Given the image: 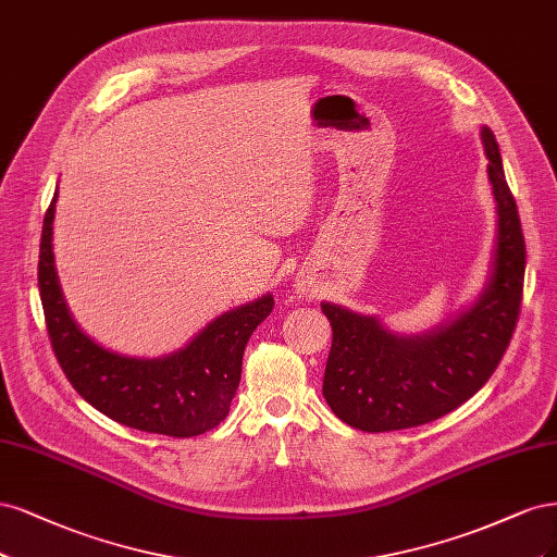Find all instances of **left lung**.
I'll use <instances>...</instances> for the list:
<instances>
[{
	"instance_id": "left-lung-1",
	"label": "left lung",
	"mask_w": 557,
	"mask_h": 557,
	"mask_svg": "<svg viewBox=\"0 0 557 557\" xmlns=\"http://www.w3.org/2000/svg\"><path fill=\"white\" fill-rule=\"evenodd\" d=\"M495 196V240L486 284L468 308L419 335L388 331L380 319L321 302L333 329L324 398L333 414L363 433L435 421L491 380L516 329L525 277V240L502 169L499 146L481 127Z\"/></svg>"
}]
</instances>
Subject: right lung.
Here are the masks:
<instances>
[{
	"mask_svg": "<svg viewBox=\"0 0 557 557\" xmlns=\"http://www.w3.org/2000/svg\"><path fill=\"white\" fill-rule=\"evenodd\" d=\"M55 203L58 191L41 231L39 294L52 351L71 386L101 414L143 433L194 437L220 425L240 384L247 339L273 312V296L263 294L220 314L166 356L138 358L106 349L76 324L64 300L52 255Z\"/></svg>",
	"mask_w": 557,
	"mask_h": 557,
	"instance_id": "1",
	"label": "right lung"
}]
</instances>
